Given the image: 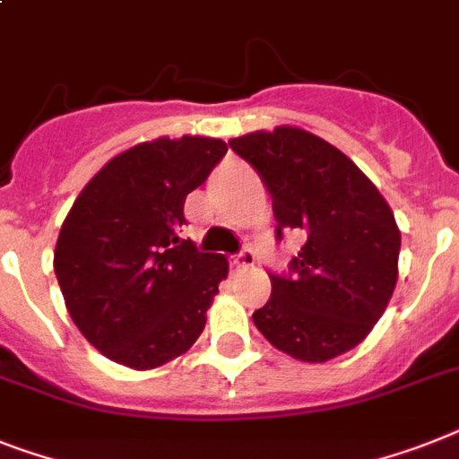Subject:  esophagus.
<instances>
[{
  "label": "esophagus",
  "instance_id": "esophagus-1",
  "mask_svg": "<svg viewBox=\"0 0 459 459\" xmlns=\"http://www.w3.org/2000/svg\"><path fill=\"white\" fill-rule=\"evenodd\" d=\"M230 264H233L236 268L255 266V252H252V249H242V252H238V255L230 256Z\"/></svg>",
  "mask_w": 459,
  "mask_h": 459
}]
</instances>
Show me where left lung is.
I'll return each mask as SVG.
<instances>
[{"mask_svg":"<svg viewBox=\"0 0 459 459\" xmlns=\"http://www.w3.org/2000/svg\"><path fill=\"white\" fill-rule=\"evenodd\" d=\"M229 145L255 167L282 230L301 236L290 275L271 278V299L252 314L264 337L304 363L359 346L398 281L401 230L394 212L344 152L299 126L252 132Z\"/></svg>","mask_w":459,"mask_h":459,"instance_id":"8db88e82","label":"left lung"}]
</instances>
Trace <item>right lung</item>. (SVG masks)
Instances as JSON below:
<instances>
[{
  "label": "right lung",
  "mask_w": 459,
  "mask_h": 459,
  "mask_svg": "<svg viewBox=\"0 0 459 459\" xmlns=\"http://www.w3.org/2000/svg\"><path fill=\"white\" fill-rule=\"evenodd\" d=\"M226 143L181 136L132 145L89 181L54 249L65 308L89 344L132 370H152L195 344L229 259L181 240L186 195Z\"/></svg>",
  "instance_id": "right-lung-1"
}]
</instances>
